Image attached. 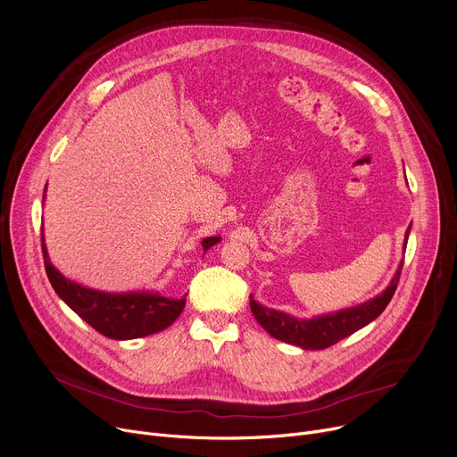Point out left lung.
I'll use <instances>...</instances> for the list:
<instances>
[{"mask_svg": "<svg viewBox=\"0 0 457 457\" xmlns=\"http://www.w3.org/2000/svg\"><path fill=\"white\" fill-rule=\"evenodd\" d=\"M410 231H411V226L405 231L403 248L407 246V237H410ZM402 267H403V261L398 265V270L395 272L391 283L386 287V291H381L378 296L363 303L339 309L335 311V313L317 315L313 319H298L289 313H283V311L261 305L259 302L253 300V296H250L252 313L255 320L261 324V328L267 329L274 339L300 346L303 350H324L335 343H339L341 339L348 337V335L355 333L357 329L365 328L383 313V309L387 307V303L391 302L396 291Z\"/></svg>", "mask_w": 457, "mask_h": 457, "instance_id": "obj_1", "label": "left lung"}]
</instances>
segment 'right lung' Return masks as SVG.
Instances as JSON below:
<instances>
[{"label":"right lung","mask_w":457,"mask_h":457,"mask_svg":"<svg viewBox=\"0 0 457 457\" xmlns=\"http://www.w3.org/2000/svg\"><path fill=\"white\" fill-rule=\"evenodd\" d=\"M46 200V187L42 204ZM220 237L212 235L202 241L204 252L219 245ZM42 253L46 274L57 296L78 313L88 326L114 341H129L166 329L181 315L187 295L181 298H166L157 291H131V293H105L90 289L78 281L64 278L47 255L44 229H42Z\"/></svg>","instance_id":"1"}]
</instances>
